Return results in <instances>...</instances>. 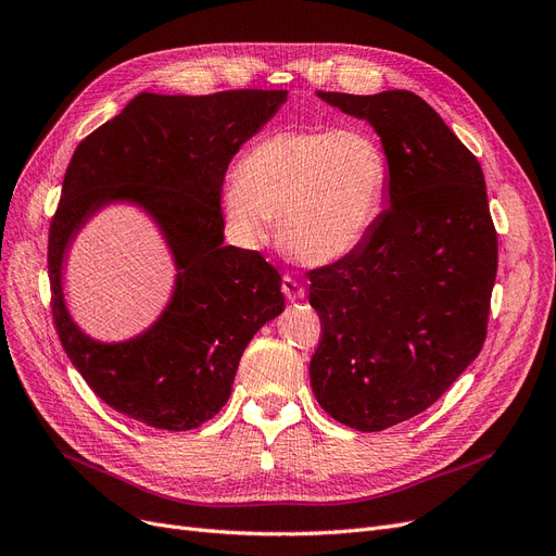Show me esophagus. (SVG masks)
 <instances>
[{"label": "esophagus", "mask_w": 556, "mask_h": 556, "mask_svg": "<svg viewBox=\"0 0 556 556\" xmlns=\"http://www.w3.org/2000/svg\"><path fill=\"white\" fill-rule=\"evenodd\" d=\"M281 291H283V295L289 298L291 302L304 298V286L298 283V281H295L293 277H289V275H286V277L281 279Z\"/></svg>", "instance_id": "esophagus-1"}]
</instances>
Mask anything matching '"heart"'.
<instances>
[{
    "label": "heart",
    "instance_id": "obj_1",
    "mask_svg": "<svg viewBox=\"0 0 556 556\" xmlns=\"http://www.w3.org/2000/svg\"><path fill=\"white\" fill-rule=\"evenodd\" d=\"M387 190L389 157L371 128L277 130L244 153L222 192V215L242 247L263 244L279 217L286 250L334 263L374 231Z\"/></svg>",
    "mask_w": 556,
    "mask_h": 556
}]
</instances>
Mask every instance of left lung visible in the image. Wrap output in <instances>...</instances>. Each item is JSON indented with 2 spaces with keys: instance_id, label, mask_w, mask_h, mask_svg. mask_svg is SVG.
Wrapping results in <instances>:
<instances>
[{
  "instance_id": "obj_1",
  "label": "left lung",
  "mask_w": 556,
  "mask_h": 556,
  "mask_svg": "<svg viewBox=\"0 0 556 556\" xmlns=\"http://www.w3.org/2000/svg\"><path fill=\"white\" fill-rule=\"evenodd\" d=\"M371 123L389 205L345 258L309 273L323 337L309 364L327 415L362 433L413 419L481 353L497 231L479 160L413 91H318Z\"/></svg>"
}]
</instances>
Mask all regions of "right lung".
<instances>
[{"mask_svg":"<svg viewBox=\"0 0 556 556\" xmlns=\"http://www.w3.org/2000/svg\"><path fill=\"white\" fill-rule=\"evenodd\" d=\"M286 102V91L139 93L79 141L50 224L48 275L61 345L116 413L160 430H192L231 396L247 343L283 312L281 277L258 252L224 244L222 185L231 157ZM110 202H135L177 265L170 304L128 342L81 333L60 270L74 236Z\"/></svg>","mask_w":556,"mask_h":556,"instance_id":"add662e5","label":"right lung"}]
</instances>
